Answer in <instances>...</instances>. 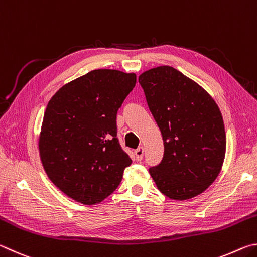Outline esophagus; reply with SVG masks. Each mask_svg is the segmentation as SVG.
Wrapping results in <instances>:
<instances>
[{
	"label": "esophagus",
	"instance_id": "obj_1",
	"mask_svg": "<svg viewBox=\"0 0 257 257\" xmlns=\"http://www.w3.org/2000/svg\"><path fill=\"white\" fill-rule=\"evenodd\" d=\"M135 155H136V160L137 161H142L143 155H144V149L143 147H138V149L135 151Z\"/></svg>",
	"mask_w": 257,
	"mask_h": 257
}]
</instances>
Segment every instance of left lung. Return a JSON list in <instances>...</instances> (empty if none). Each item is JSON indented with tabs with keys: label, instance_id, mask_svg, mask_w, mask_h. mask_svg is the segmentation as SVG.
Instances as JSON below:
<instances>
[{
	"label": "left lung",
	"instance_id": "obj_1",
	"mask_svg": "<svg viewBox=\"0 0 257 257\" xmlns=\"http://www.w3.org/2000/svg\"><path fill=\"white\" fill-rule=\"evenodd\" d=\"M161 130L164 154L150 173L161 193L185 201L202 194L222 168L227 139L220 108L203 87L162 66L138 78Z\"/></svg>",
	"mask_w": 257,
	"mask_h": 257
}]
</instances>
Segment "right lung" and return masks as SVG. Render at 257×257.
<instances>
[{"label": "right lung", "instance_id": "1", "mask_svg": "<svg viewBox=\"0 0 257 257\" xmlns=\"http://www.w3.org/2000/svg\"><path fill=\"white\" fill-rule=\"evenodd\" d=\"M136 75L97 69L68 82L50 99L38 141L51 181L85 205L116 189L132 159L116 138V113Z\"/></svg>", "mask_w": 257, "mask_h": 257}]
</instances>
